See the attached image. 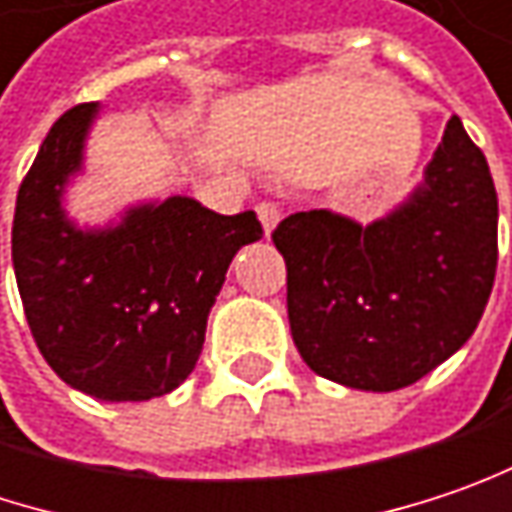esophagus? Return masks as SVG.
Here are the masks:
<instances>
[{
  "instance_id": "1",
  "label": "esophagus",
  "mask_w": 512,
  "mask_h": 512,
  "mask_svg": "<svg viewBox=\"0 0 512 512\" xmlns=\"http://www.w3.org/2000/svg\"><path fill=\"white\" fill-rule=\"evenodd\" d=\"M256 212H259V221H262V227H265V236H271L274 227L279 224V206L271 201H262L256 206Z\"/></svg>"
}]
</instances>
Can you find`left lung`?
Masks as SVG:
<instances>
[{
	"mask_svg": "<svg viewBox=\"0 0 512 512\" xmlns=\"http://www.w3.org/2000/svg\"><path fill=\"white\" fill-rule=\"evenodd\" d=\"M288 268V320L303 361L358 390L420 382L463 347L498 265V198L481 148L452 116L425 186L361 227L326 209L274 230Z\"/></svg>",
	"mask_w": 512,
	"mask_h": 512,
	"instance_id": "8db88e82",
	"label": "left lung"
}]
</instances>
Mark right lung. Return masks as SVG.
<instances>
[{"instance_id": "1", "label": "right lung", "mask_w": 512, "mask_h": 512, "mask_svg": "<svg viewBox=\"0 0 512 512\" xmlns=\"http://www.w3.org/2000/svg\"><path fill=\"white\" fill-rule=\"evenodd\" d=\"M92 116L95 104L66 110L19 183L14 274L37 349L63 382L104 402H145L195 370L227 268L262 224L253 209L218 215L168 198L113 230H75L60 192L81 168Z\"/></svg>"}]
</instances>
